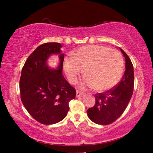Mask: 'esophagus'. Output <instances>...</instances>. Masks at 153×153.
I'll use <instances>...</instances> for the list:
<instances>
[{"label":"esophagus","mask_w":153,"mask_h":153,"mask_svg":"<svg viewBox=\"0 0 153 153\" xmlns=\"http://www.w3.org/2000/svg\"><path fill=\"white\" fill-rule=\"evenodd\" d=\"M83 95V93H82V92L79 91H76V97H82Z\"/></svg>","instance_id":"34e87169"}]
</instances>
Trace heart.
Masks as SVG:
<instances>
[{
  "mask_svg": "<svg viewBox=\"0 0 153 153\" xmlns=\"http://www.w3.org/2000/svg\"><path fill=\"white\" fill-rule=\"evenodd\" d=\"M123 70L121 54L116 49L102 45L79 48L63 62V70L71 83L76 82L83 72L85 77L79 87H93L97 91H105L115 86L120 81Z\"/></svg>",
  "mask_w": 153,
  "mask_h": 153,
  "instance_id": "obj_1",
  "label": "heart"
}]
</instances>
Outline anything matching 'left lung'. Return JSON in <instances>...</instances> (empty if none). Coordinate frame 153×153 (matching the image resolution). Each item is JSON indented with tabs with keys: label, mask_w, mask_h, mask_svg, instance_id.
I'll list each match as a JSON object with an SVG mask.
<instances>
[{
	"label": "left lung",
	"mask_w": 153,
	"mask_h": 153,
	"mask_svg": "<svg viewBox=\"0 0 153 153\" xmlns=\"http://www.w3.org/2000/svg\"><path fill=\"white\" fill-rule=\"evenodd\" d=\"M125 58V72L118 85L104 93L95 95V104L87 111L88 118L96 124L106 125L116 121L128 105L134 83V67L127 53L120 48Z\"/></svg>",
	"instance_id": "obj_1"
}]
</instances>
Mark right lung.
Returning a JSON list of instances; mask_svg holds the SVG:
<instances>
[{
    "mask_svg": "<svg viewBox=\"0 0 153 153\" xmlns=\"http://www.w3.org/2000/svg\"><path fill=\"white\" fill-rule=\"evenodd\" d=\"M57 42L45 43L29 56L22 70L19 81L21 100L31 116L44 125L57 123L68 114L69 102L76 91L62 75L64 53ZM58 55L56 68L48 65V58Z\"/></svg>",
    "mask_w": 153,
    "mask_h": 153,
    "instance_id": "add662e5",
    "label": "right lung"
}]
</instances>
